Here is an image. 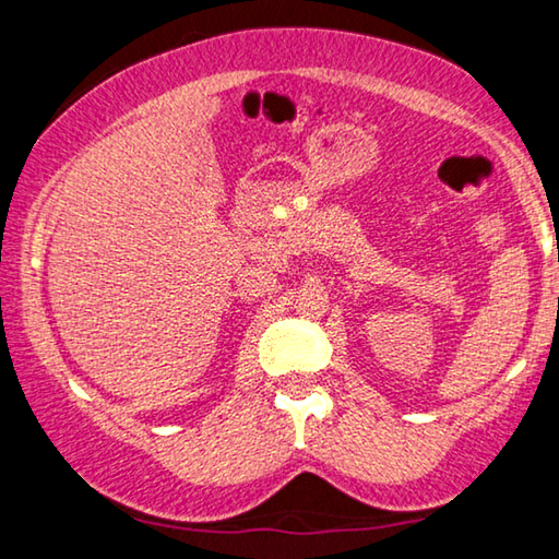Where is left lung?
<instances>
[{
    "instance_id": "1",
    "label": "left lung",
    "mask_w": 559,
    "mask_h": 559,
    "mask_svg": "<svg viewBox=\"0 0 559 559\" xmlns=\"http://www.w3.org/2000/svg\"><path fill=\"white\" fill-rule=\"evenodd\" d=\"M557 259H559V253H557Z\"/></svg>"
}]
</instances>
